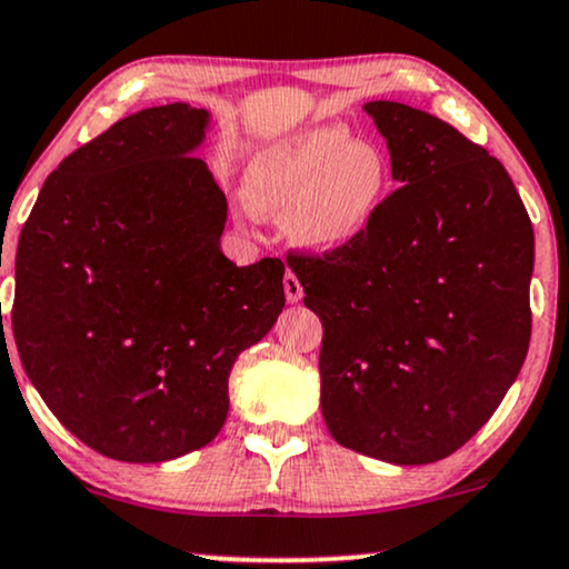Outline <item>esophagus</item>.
Masks as SVG:
<instances>
[{
  "instance_id": "esophagus-1",
  "label": "esophagus",
  "mask_w": 569,
  "mask_h": 569,
  "mask_svg": "<svg viewBox=\"0 0 569 569\" xmlns=\"http://www.w3.org/2000/svg\"><path fill=\"white\" fill-rule=\"evenodd\" d=\"M283 291H286V299H289V305H297V301H301V297H305V289H301L299 278L293 276L291 270L283 276Z\"/></svg>"
}]
</instances>
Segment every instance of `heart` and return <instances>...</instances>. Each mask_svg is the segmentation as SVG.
<instances>
[{
  "instance_id": "b5f03b06",
  "label": "heart",
  "mask_w": 569,
  "mask_h": 569,
  "mask_svg": "<svg viewBox=\"0 0 569 569\" xmlns=\"http://www.w3.org/2000/svg\"><path fill=\"white\" fill-rule=\"evenodd\" d=\"M393 189L391 160L378 143L351 139L341 126H312L272 141L243 176L249 207L280 218L293 247L333 254L368 236Z\"/></svg>"
}]
</instances>
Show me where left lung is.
I'll use <instances>...</instances> for the list:
<instances>
[{
    "label": "left lung",
    "instance_id": "obj_1",
    "mask_svg": "<svg viewBox=\"0 0 569 569\" xmlns=\"http://www.w3.org/2000/svg\"><path fill=\"white\" fill-rule=\"evenodd\" d=\"M365 112L399 189L355 247L286 262L322 320L330 436L428 465L486 426L522 368L533 226L505 164L457 128L383 99Z\"/></svg>",
    "mask_w": 569,
    "mask_h": 569
}]
</instances>
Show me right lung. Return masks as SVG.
<instances>
[{
    "label": "right lung",
    "mask_w": 569,
    "mask_h": 569,
    "mask_svg": "<svg viewBox=\"0 0 569 569\" xmlns=\"http://www.w3.org/2000/svg\"><path fill=\"white\" fill-rule=\"evenodd\" d=\"M210 112H133L64 157L16 254L12 336L52 415L99 455L168 462L228 417L236 357L276 326L283 262L222 254ZM4 338V328H2Z\"/></svg>",
    "instance_id": "add662e5"
}]
</instances>
